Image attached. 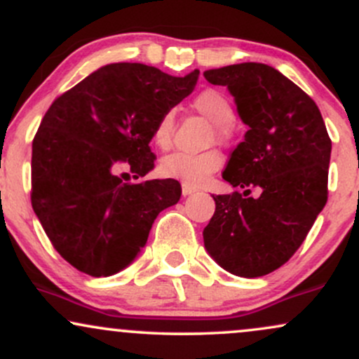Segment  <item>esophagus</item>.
<instances>
[{
	"mask_svg": "<svg viewBox=\"0 0 359 359\" xmlns=\"http://www.w3.org/2000/svg\"><path fill=\"white\" fill-rule=\"evenodd\" d=\"M194 192H197L196 185L182 182V194H184V196H191V194H194Z\"/></svg>",
	"mask_w": 359,
	"mask_h": 359,
	"instance_id": "obj_1",
	"label": "esophagus"
}]
</instances>
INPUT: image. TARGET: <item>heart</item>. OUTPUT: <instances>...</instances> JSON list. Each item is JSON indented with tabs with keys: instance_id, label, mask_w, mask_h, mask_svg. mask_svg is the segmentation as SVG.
Segmentation results:
<instances>
[{
	"instance_id": "heart-1",
	"label": "heart",
	"mask_w": 359,
	"mask_h": 359,
	"mask_svg": "<svg viewBox=\"0 0 359 359\" xmlns=\"http://www.w3.org/2000/svg\"><path fill=\"white\" fill-rule=\"evenodd\" d=\"M194 109L216 125V138L221 143H228L233 137L231 123L234 121V109L224 94L216 89H205L197 94L192 101ZM175 128V111L165 109L156 118L151 130V142L160 150H167L172 143ZM222 165V156L217 150H208L203 154L174 151L160 160V174L168 179L182 180L185 184L199 185L209 175L217 172Z\"/></svg>"
}]
</instances>
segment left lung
<instances>
[{
  "label": "left lung",
  "mask_w": 359,
  "mask_h": 359,
  "mask_svg": "<svg viewBox=\"0 0 359 359\" xmlns=\"http://www.w3.org/2000/svg\"><path fill=\"white\" fill-rule=\"evenodd\" d=\"M204 77L229 89L250 126L222 172L243 194L212 196L204 246L233 275L263 277L292 258L327 203L331 138L312 97L270 65L245 62Z\"/></svg>",
  "instance_id": "8db88e82"
}]
</instances>
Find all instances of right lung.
Wrapping results in <instances>:
<instances>
[{"label": "right lung", "mask_w": 359, "mask_h": 359, "mask_svg": "<svg viewBox=\"0 0 359 359\" xmlns=\"http://www.w3.org/2000/svg\"><path fill=\"white\" fill-rule=\"evenodd\" d=\"M199 71L172 77L119 62L65 90L42 118L32 145V208L52 246L74 269L108 277L133 262L160 211L177 204L174 179L123 182L154 168L156 118L192 93Z\"/></svg>", "instance_id": "obj_1"}]
</instances>
